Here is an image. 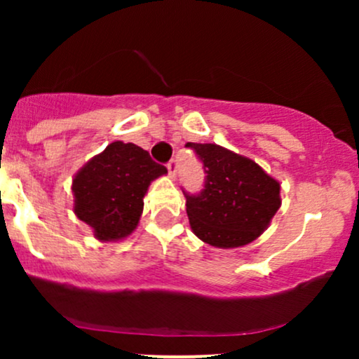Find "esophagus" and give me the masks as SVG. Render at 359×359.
Here are the masks:
<instances>
[{
  "mask_svg": "<svg viewBox=\"0 0 359 359\" xmlns=\"http://www.w3.org/2000/svg\"><path fill=\"white\" fill-rule=\"evenodd\" d=\"M167 168H168V175H170V179H175V177H177V162H175V160H170V162L167 163Z\"/></svg>",
  "mask_w": 359,
  "mask_h": 359,
  "instance_id": "esophagus-1",
  "label": "esophagus"
}]
</instances>
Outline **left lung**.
<instances>
[{"mask_svg": "<svg viewBox=\"0 0 359 359\" xmlns=\"http://www.w3.org/2000/svg\"><path fill=\"white\" fill-rule=\"evenodd\" d=\"M203 162L204 189L184 192L194 234L216 248H238L269 228L278 211L280 182L257 162L216 143H187Z\"/></svg>", "mask_w": 359, "mask_h": 359, "instance_id": "left-lung-1", "label": "left lung"}]
</instances>
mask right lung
Instances as JSON below:
<instances>
[{"mask_svg": "<svg viewBox=\"0 0 359 359\" xmlns=\"http://www.w3.org/2000/svg\"><path fill=\"white\" fill-rule=\"evenodd\" d=\"M165 174L167 168L135 143H109L74 175V212L96 240H125L137 229L150 184Z\"/></svg>", "mask_w": 359, "mask_h": 359, "instance_id": "1", "label": "right lung"}]
</instances>
